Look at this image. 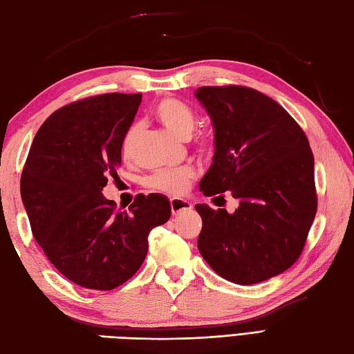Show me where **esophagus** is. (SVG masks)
<instances>
[{
	"label": "esophagus",
	"mask_w": 354,
	"mask_h": 354,
	"mask_svg": "<svg viewBox=\"0 0 354 354\" xmlns=\"http://www.w3.org/2000/svg\"><path fill=\"white\" fill-rule=\"evenodd\" d=\"M170 207H171V213L173 214H181V213H187L192 209V204L189 201L185 199H179V198H171L170 199Z\"/></svg>",
	"instance_id": "1"
}]
</instances>
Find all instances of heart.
I'll use <instances>...</instances> for the list:
<instances>
[{
  "mask_svg": "<svg viewBox=\"0 0 354 354\" xmlns=\"http://www.w3.org/2000/svg\"><path fill=\"white\" fill-rule=\"evenodd\" d=\"M153 114L165 129L170 131L181 140H189L196 129L198 115L189 104L176 99H164L153 108ZM137 135V127H129L122 140V153L124 158L131 155L132 145ZM199 146L205 149L208 146L207 138H199ZM196 176V171L192 165H183L178 169L161 170L150 176L149 184L155 190L164 192L167 194H181L187 190L192 179Z\"/></svg>",
  "mask_w": 354,
  "mask_h": 354,
  "instance_id": "b5f03b06",
  "label": "heart"
}]
</instances>
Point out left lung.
<instances>
[{"label": "left lung", "instance_id": "8db88e82", "mask_svg": "<svg viewBox=\"0 0 354 354\" xmlns=\"http://www.w3.org/2000/svg\"><path fill=\"white\" fill-rule=\"evenodd\" d=\"M212 118L214 155L199 190L239 201L234 213L207 204L198 250L217 275L255 284L289 269L317 214L309 140L288 111L245 86H201L194 93Z\"/></svg>", "mask_w": 354, "mask_h": 354}]
</instances>
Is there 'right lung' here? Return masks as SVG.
I'll return each mask as SVG.
<instances>
[{
  "label": "right lung",
  "instance_id": "1",
  "mask_svg": "<svg viewBox=\"0 0 354 354\" xmlns=\"http://www.w3.org/2000/svg\"><path fill=\"white\" fill-rule=\"evenodd\" d=\"M141 94H102L66 104L39 127L21 175L33 237L59 272L111 290L146 259L147 237L170 219L164 194H138L127 212L102 194L122 165V140Z\"/></svg>",
  "mask_w": 354,
  "mask_h": 354
}]
</instances>
